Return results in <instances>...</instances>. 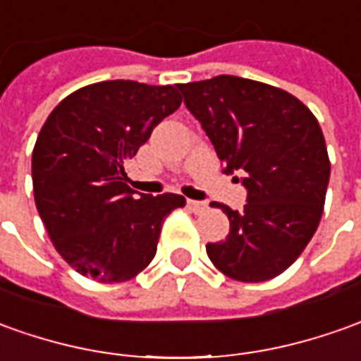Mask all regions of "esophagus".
I'll use <instances>...</instances> for the list:
<instances>
[{
	"instance_id": "34e87169",
	"label": "esophagus",
	"mask_w": 361,
	"mask_h": 361,
	"mask_svg": "<svg viewBox=\"0 0 361 361\" xmlns=\"http://www.w3.org/2000/svg\"><path fill=\"white\" fill-rule=\"evenodd\" d=\"M188 208L195 214H204L210 206H208V202H202V200H188Z\"/></svg>"
}]
</instances>
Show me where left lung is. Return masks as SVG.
<instances>
[{"instance_id":"8db88e82","label":"left lung","mask_w":361,"mask_h":361,"mask_svg":"<svg viewBox=\"0 0 361 361\" xmlns=\"http://www.w3.org/2000/svg\"><path fill=\"white\" fill-rule=\"evenodd\" d=\"M178 90L224 173L245 175L247 204L240 212L218 204L230 233L206 245L208 257L235 281L277 277L307 247L324 208L330 161L317 118L289 92L230 74Z\"/></svg>"}]
</instances>
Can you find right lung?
<instances>
[{"instance_id": "1", "label": "right lung", "mask_w": 361, "mask_h": 361, "mask_svg": "<svg viewBox=\"0 0 361 361\" xmlns=\"http://www.w3.org/2000/svg\"><path fill=\"white\" fill-rule=\"evenodd\" d=\"M176 86L106 80L52 109L33 149L35 204L56 252L100 283L133 279L157 253L161 226L185 196H135L129 159L180 106Z\"/></svg>"}]
</instances>
